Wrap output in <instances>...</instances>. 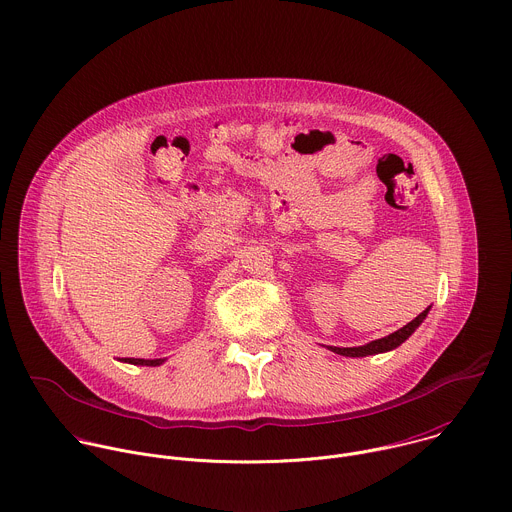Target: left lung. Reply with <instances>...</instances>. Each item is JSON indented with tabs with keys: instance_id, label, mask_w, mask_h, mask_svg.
Listing matches in <instances>:
<instances>
[{
	"instance_id": "obj_1",
	"label": "left lung",
	"mask_w": 512,
	"mask_h": 512,
	"mask_svg": "<svg viewBox=\"0 0 512 512\" xmlns=\"http://www.w3.org/2000/svg\"><path fill=\"white\" fill-rule=\"evenodd\" d=\"M428 310L430 308H426L424 312H420L412 322H408L406 326H402L400 330H396V332H392V334H388V336H384V338H378V340H372V342H368V344H364V346H354V348H338V346H328L332 352H336V354H342V356H352V358H360V356H368V354H380V352H388V350H394V348H398L420 324H422V320L426 318V314H428Z\"/></svg>"
}]
</instances>
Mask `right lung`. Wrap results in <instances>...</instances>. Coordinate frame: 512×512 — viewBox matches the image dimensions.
Segmentation results:
<instances>
[{"label":"right lung","instance_id":"1","mask_svg":"<svg viewBox=\"0 0 512 512\" xmlns=\"http://www.w3.org/2000/svg\"><path fill=\"white\" fill-rule=\"evenodd\" d=\"M124 362H128V364H140V366H160L164 360H162V358H154V360H146V358H124Z\"/></svg>","mask_w":512,"mask_h":512}]
</instances>
